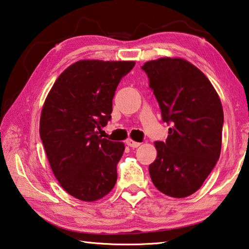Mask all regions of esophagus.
Segmentation results:
<instances>
[{
  "mask_svg": "<svg viewBox=\"0 0 249 249\" xmlns=\"http://www.w3.org/2000/svg\"><path fill=\"white\" fill-rule=\"evenodd\" d=\"M126 144H127V146H129V147H132V148H137V147L140 146V142H134L133 139H127V140H126Z\"/></svg>",
  "mask_w": 249,
  "mask_h": 249,
  "instance_id": "esophagus-1",
  "label": "esophagus"
}]
</instances>
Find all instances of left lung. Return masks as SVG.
Listing matches in <instances>:
<instances>
[{"mask_svg":"<svg viewBox=\"0 0 249 249\" xmlns=\"http://www.w3.org/2000/svg\"><path fill=\"white\" fill-rule=\"evenodd\" d=\"M149 87L170 125L165 142H156L157 159L149 165L152 183L165 195H192L211 173L222 143L223 109L201 71L182 58L144 63Z\"/></svg>","mask_w":249,"mask_h":249,"instance_id":"left-lung-1","label":"left lung"}]
</instances>
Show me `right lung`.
<instances>
[{
  "label": "right lung",
  "mask_w": 249,
  "mask_h": 249,
  "mask_svg": "<svg viewBox=\"0 0 249 249\" xmlns=\"http://www.w3.org/2000/svg\"><path fill=\"white\" fill-rule=\"evenodd\" d=\"M135 62L85 60L58 76L43 105L40 138L49 163L65 191L83 201L109 194L124 143L102 138L98 130L111 120L112 100Z\"/></svg>",
  "instance_id": "obj_1"
}]
</instances>
